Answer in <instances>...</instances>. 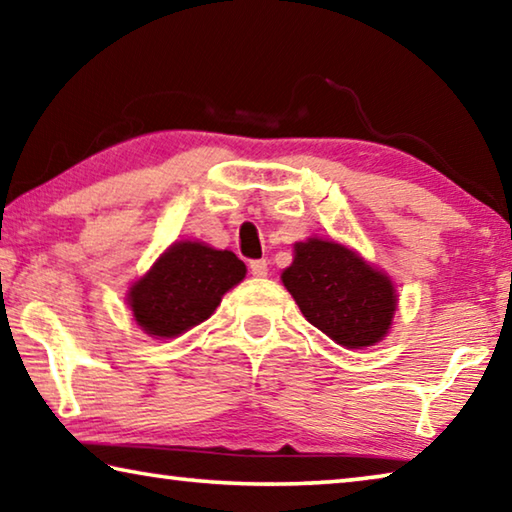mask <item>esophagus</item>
I'll list each match as a JSON object with an SVG mask.
<instances>
[{"mask_svg":"<svg viewBox=\"0 0 512 512\" xmlns=\"http://www.w3.org/2000/svg\"><path fill=\"white\" fill-rule=\"evenodd\" d=\"M250 273H253L255 277H266L268 275L266 259H253V262H250Z\"/></svg>","mask_w":512,"mask_h":512,"instance_id":"1","label":"esophagus"}]
</instances>
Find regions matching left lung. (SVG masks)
Listing matches in <instances>:
<instances>
[{"mask_svg":"<svg viewBox=\"0 0 512 512\" xmlns=\"http://www.w3.org/2000/svg\"><path fill=\"white\" fill-rule=\"evenodd\" d=\"M282 282L302 316L343 348H368L391 329L397 309L391 277L348 246L318 237L298 241Z\"/></svg>","mask_w":512,"mask_h":512,"instance_id":"obj_1","label":"left lung"}]
</instances>
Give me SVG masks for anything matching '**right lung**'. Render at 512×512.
Wrapping results in <instances>:
<instances>
[{
    "instance_id": "1",
    "label": "right lung",
    "mask_w": 512,
    "mask_h": 512,
    "mask_svg": "<svg viewBox=\"0 0 512 512\" xmlns=\"http://www.w3.org/2000/svg\"><path fill=\"white\" fill-rule=\"evenodd\" d=\"M246 277V264L201 241H176L128 291L135 323L155 339H173L210 318L223 293Z\"/></svg>"
}]
</instances>
